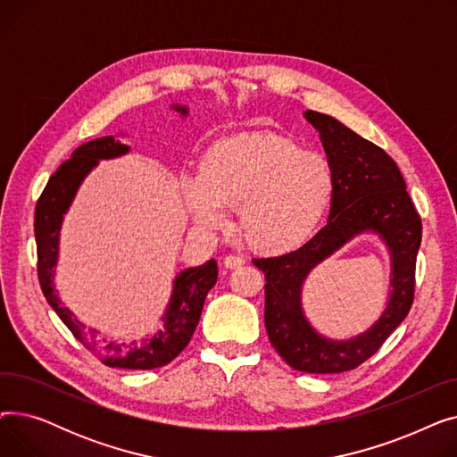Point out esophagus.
I'll return each instance as SVG.
<instances>
[{"label": "esophagus", "instance_id": "esophagus-1", "mask_svg": "<svg viewBox=\"0 0 457 457\" xmlns=\"http://www.w3.org/2000/svg\"><path fill=\"white\" fill-rule=\"evenodd\" d=\"M243 265H245V259L238 257V255H228L224 259V267L226 269H238V267H243Z\"/></svg>", "mask_w": 457, "mask_h": 457}]
</instances>
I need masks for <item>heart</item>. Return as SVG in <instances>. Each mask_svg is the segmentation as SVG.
Segmentation results:
<instances>
[{
  "mask_svg": "<svg viewBox=\"0 0 457 457\" xmlns=\"http://www.w3.org/2000/svg\"><path fill=\"white\" fill-rule=\"evenodd\" d=\"M187 209L200 228L228 224L238 207V228L261 253H287L313 235L333 196L326 159L279 135H235L214 142L202 176L183 178Z\"/></svg>",
  "mask_w": 457,
  "mask_h": 457,
  "instance_id": "1",
  "label": "heart"
}]
</instances>
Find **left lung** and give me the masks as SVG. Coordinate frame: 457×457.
<instances>
[{
	"label": "left lung",
	"instance_id": "1",
	"mask_svg": "<svg viewBox=\"0 0 457 457\" xmlns=\"http://www.w3.org/2000/svg\"><path fill=\"white\" fill-rule=\"evenodd\" d=\"M320 133L333 176L328 224L302 248L253 259L265 272V326L276 352L295 370L337 374L361 365L402 324L413 303L420 216L396 162L329 114L303 112ZM361 232H376L392 255V295L380 319L346 342L320 336L304 319L301 287L308 272Z\"/></svg>",
	"mask_w": 457,
	"mask_h": 457
}]
</instances>
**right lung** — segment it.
Wrapping results in <instances>:
<instances>
[{"label": "right lung", "mask_w": 457, "mask_h": 457, "mask_svg": "<svg viewBox=\"0 0 457 457\" xmlns=\"http://www.w3.org/2000/svg\"><path fill=\"white\" fill-rule=\"evenodd\" d=\"M174 111L187 116V107L172 105ZM129 146L111 137H102L79 146L68 161H64L57 172L47 181L46 188L35 207V238L38 255V281L42 293L54 307L59 319L74 333L94 355L102 359V363L112 369L129 370H150L164 367L176 359L181 350L188 345L195 333L207 293L212 289L219 267L216 261L209 259L200 267L181 270L174 279V289L170 302L161 317V329L154 337L142 339L140 345L116 343L112 339L98 337V331L87 329V326L76 319L68 307L62 305L55 293L54 276L59 259V235L64 214L76 198V192L92 168L102 159H114L126 155Z\"/></svg>", "instance_id": "add662e5"}]
</instances>
